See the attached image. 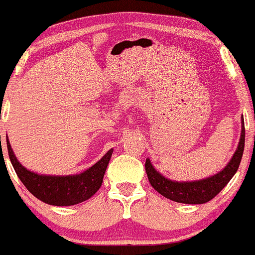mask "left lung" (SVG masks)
Returning <instances> with one entry per match:
<instances>
[{"label": "left lung", "mask_w": 255, "mask_h": 255, "mask_svg": "<svg viewBox=\"0 0 255 255\" xmlns=\"http://www.w3.org/2000/svg\"><path fill=\"white\" fill-rule=\"evenodd\" d=\"M245 140L246 130L242 117V132H241L238 147L231 161L221 172L201 180L173 182V180L167 179L161 173L157 172L152 166L151 161L147 158L145 163L147 177H148L149 183L153 186V189H156L161 195L169 199V200L183 204H205L211 199H214L227 185V183L232 179V177L238 170L243 151H245Z\"/></svg>", "instance_id": "left-lung-1"}]
</instances>
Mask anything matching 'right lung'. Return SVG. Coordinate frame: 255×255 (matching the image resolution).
I'll list each match as a JSON object with an SVG mask.
<instances>
[{
    "mask_svg": "<svg viewBox=\"0 0 255 255\" xmlns=\"http://www.w3.org/2000/svg\"><path fill=\"white\" fill-rule=\"evenodd\" d=\"M7 149L10 163L25 188L36 199L55 206L76 205L92 198L103 183L104 173L113 153V149H109L102 159L80 174L44 175L30 172L18 162L8 138Z\"/></svg>",
    "mask_w": 255,
    "mask_h": 255,
    "instance_id": "obj_1",
    "label": "right lung"
}]
</instances>
